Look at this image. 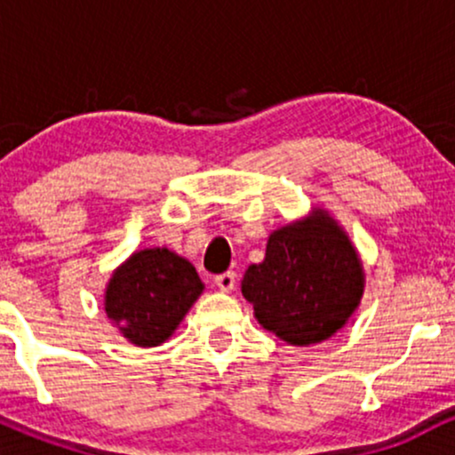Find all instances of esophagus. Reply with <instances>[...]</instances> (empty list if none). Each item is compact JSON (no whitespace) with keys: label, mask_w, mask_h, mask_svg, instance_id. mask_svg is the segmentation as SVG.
Here are the masks:
<instances>
[{"label":"esophagus","mask_w":455,"mask_h":455,"mask_svg":"<svg viewBox=\"0 0 455 455\" xmlns=\"http://www.w3.org/2000/svg\"><path fill=\"white\" fill-rule=\"evenodd\" d=\"M213 284H216L220 291H224V293H228V291H233L235 286V274L233 271H227V274L216 275V278H213Z\"/></svg>","instance_id":"esophagus-1"}]
</instances>
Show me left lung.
I'll use <instances>...</instances> for the list:
<instances>
[{"instance_id":"left-lung-1","label":"left lung","mask_w":455,"mask_h":455,"mask_svg":"<svg viewBox=\"0 0 455 455\" xmlns=\"http://www.w3.org/2000/svg\"><path fill=\"white\" fill-rule=\"evenodd\" d=\"M363 263L348 233L323 207L275 228L263 263L250 265L242 295L260 327L293 347L336 336L362 304Z\"/></svg>"}]
</instances>
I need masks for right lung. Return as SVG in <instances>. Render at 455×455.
<instances>
[{
	"label": "right lung",
	"instance_id": "1",
	"mask_svg": "<svg viewBox=\"0 0 455 455\" xmlns=\"http://www.w3.org/2000/svg\"><path fill=\"white\" fill-rule=\"evenodd\" d=\"M203 289L190 260L166 245L143 248L111 274L104 312L130 344L160 347L173 336Z\"/></svg>",
	"mask_w": 455,
	"mask_h": 455
}]
</instances>
